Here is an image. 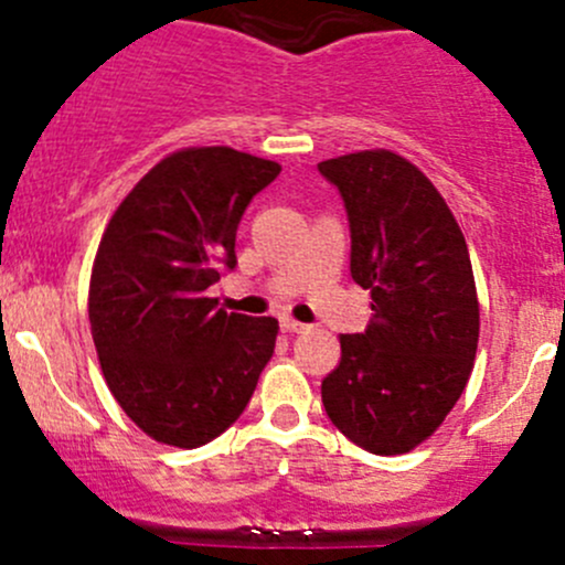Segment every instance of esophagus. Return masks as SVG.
<instances>
[{
	"instance_id": "34e87169",
	"label": "esophagus",
	"mask_w": 565,
	"mask_h": 565,
	"mask_svg": "<svg viewBox=\"0 0 565 565\" xmlns=\"http://www.w3.org/2000/svg\"><path fill=\"white\" fill-rule=\"evenodd\" d=\"M281 330H284V333H306V330H309V324L298 322V319L284 317V319H281Z\"/></svg>"
}]
</instances>
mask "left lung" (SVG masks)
Wrapping results in <instances>:
<instances>
[{
	"instance_id": "obj_1",
	"label": "left lung",
	"mask_w": 565,
	"mask_h": 565,
	"mask_svg": "<svg viewBox=\"0 0 565 565\" xmlns=\"http://www.w3.org/2000/svg\"><path fill=\"white\" fill-rule=\"evenodd\" d=\"M350 221L352 281L372 322L341 335L322 380L335 429L380 457L413 451L459 402L478 347V298L457 218L429 177L388 150L319 163Z\"/></svg>"
}]
</instances>
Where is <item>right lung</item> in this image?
I'll return each instance as SVG.
<instances>
[{
	"mask_svg": "<svg viewBox=\"0 0 565 565\" xmlns=\"http://www.w3.org/2000/svg\"><path fill=\"white\" fill-rule=\"evenodd\" d=\"M278 172L232 147H188L108 221L89 278L93 341L108 391L152 440L204 446L254 396L278 322L226 315L207 289L235 270L243 213Z\"/></svg>",
	"mask_w": 565,
	"mask_h": 565,
	"instance_id": "obj_1",
	"label": "right lung"
}]
</instances>
